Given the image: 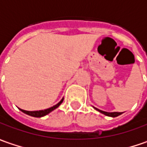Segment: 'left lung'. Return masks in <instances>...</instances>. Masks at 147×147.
I'll use <instances>...</instances> for the list:
<instances>
[{"label": "left lung", "instance_id": "1", "mask_svg": "<svg viewBox=\"0 0 147 147\" xmlns=\"http://www.w3.org/2000/svg\"><path fill=\"white\" fill-rule=\"evenodd\" d=\"M94 109L97 110L98 111H100V113H102V114H104V115H105L107 116H110V117H116V116H118V115H120L122 114L121 112H105V111L100 110L99 109H96V108H94Z\"/></svg>", "mask_w": 147, "mask_h": 147}]
</instances>
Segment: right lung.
<instances>
[{"label":"right lung","mask_w":147,"mask_h":147,"mask_svg":"<svg viewBox=\"0 0 147 147\" xmlns=\"http://www.w3.org/2000/svg\"><path fill=\"white\" fill-rule=\"evenodd\" d=\"M63 101V99H62L60 102H58L57 105H55L54 106L51 107V108H48V109H46L44 110H37V111H26V110H22L20 109L21 111H22L23 113H25L28 115H31V116H33V117H42L44 115H46L47 114H49L50 112H52L53 110H55L56 108H58V106L62 104V102Z\"/></svg>","instance_id":"1"}]
</instances>
